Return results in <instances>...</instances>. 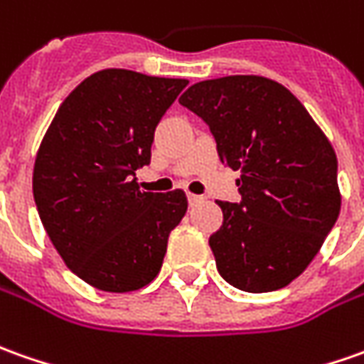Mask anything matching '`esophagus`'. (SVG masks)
I'll return each mask as SVG.
<instances>
[{
	"mask_svg": "<svg viewBox=\"0 0 364 364\" xmlns=\"http://www.w3.org/2000/svg\"><path fill=\"white\" fill-rule=\"evenodd\" d=\"M187 199H189V205H197V203L203 201L201 195H193V193H189V195H187Z\"/></svg>",
	"mask_w": 364,
	"mask_h": 364,
	"instance_id": "1",
	"label": "esophagus"
}]
</instances>
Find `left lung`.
<instances>
[{
	"mask_svg": "<svg viewBox=\"0 0 364 364\" xmlns=\"http://www.w3.org/2000/svg\"><path fill=\"white\" fill-rule=\"evenodd\" d=\"M213 133L221 161L241 171V201H217L209 237L217 271L247 293L287 287L337 223V155L303 103L259 75L207 79L179 97Z\"/></svg>",
	"mask_w": 364,
	"mask_h": 364,
	"instance_id": "obj_1",
	"label": "left lung"
}]
</instances>
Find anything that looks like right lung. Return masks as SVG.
<instances>
[{"label":"right lung","mask_w":364,"mask_h":364,"mask_svg":"<svg viewBox=\"0 0 364 364\" xmlns=\"http://www.w3.org/2000/svg\"><path fill=\"white\" fill-rule=\"evenodd\" d=\"M187 79L103 69L59 105L33 167L37 213L65 265L109 293L159 275L169 233L187 213L181 189L139 191L155 127Z\"/></svg>","instance_id":"obj_1"}]
</instances>
